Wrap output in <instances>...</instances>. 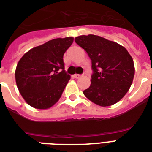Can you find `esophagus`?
I'll return each mask as SVG.
<instances>
[{
  "label": "esophagus",
  "instance_id": "esophagus-1",
  "mask_svg": "<svg viewBox=\"0 0 152 152\" xmlns=\"http://www.w3.org/2000/svg\"><path fill=\"white\" fill-rule=\"evenodd\" d=\"M81 77H82V75H74V77H75V78H80Z\"/></svg>",
  "mask_w": 152,
  "mask_h": 152
}]
</instances>
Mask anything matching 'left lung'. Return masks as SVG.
<instances>
[{
    "label": "left lung",
    "instance_id": "obj_1",
    "mask_svg": "<svg viewBox=\"0 0 152 152\" xmlns=\"http://www.w3.org/2000/svg\"><path fill=\"white\" fill-rule=\"evenodd\" d=\"M92 62L91 84L83 94L100 106L116 104L129 91L135 75L133 59L128 50L116 42L95 35L75 39Z\"/></svg>",
    "mask_w": 152,
    "mask_h": 152
}]
</instances>
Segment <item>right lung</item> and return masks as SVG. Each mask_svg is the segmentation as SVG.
<instances>
[{"label":"right lung","mask_w":152,"mask_h":152,"mask_svg":"<svg viewBox=\"0 0 152 152\" xmlns=\"http://www.w3.org/2000/svg\"><path fill=\"white\" fill-rule=\"evenodd\" d=\"M73 37L54 39L25 53L15 77L21 96L29 105L49 109L59 100L70 76L64 70L63 55Z\"/></svg>","instance_id":"1"}]
</instances>
